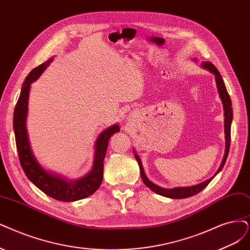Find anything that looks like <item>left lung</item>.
I'll return each instance as SVG.
<instances>
[{
  "label": "left lung",
  "instance_id": "left-lung-1",
  "mask_svg": "<svg viewBox=\"0 0 250 250\" xmlns=\"http://www.w3.org/2000/svg\"><path fill=\"white\" fill-rule=\"evenodd\" d=\"M195 62H197V60L195 59L193 60ZM201 67L203 69H205L207 71H209L210 73L213 74L215 76V82H216V87L218 90V95L219 98L223 102V105H224V114H225V138H226V149H225V155H224V159L221 161V164L219 166L218 170L216 171V173L214 174V176L221 171V169L224 168V166L226 164L227 158H228V154H229V144H230V125H232V120H233V108H232V101H230V98L228 94V90L226 87V84L224 82L223 77H221L220 73L218 72V70L215 68L214 64H212L210 62H203L201 63ZM134 155L135 158L139 164V167H140V173H141V177L142 180L144 182L145 186L147 188H149L152 191H154L155 193H158V195H161L163 197H167L170 199H184V198H189L191 196H195L197 195L198 192H200L201 190L204 189L209 182L214 178L211 177L205 181H203L199 184H196V186H192V187H186V188H161L159 186H156L153 182H151L148 177L146 176V174L144 172V168H143V165L141 162L140 156L137 154L136 150L133 149Z\"/></svg>",
  "mask_w": 250,
  "mask_h": 250
}]
</instances>
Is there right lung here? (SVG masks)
I'll return each mask as SVG.
<instances>
[{
    "label": "right lung",
    "mask_w": 250,
    "mask_h": 250,
    "mask_svg": "<svg viewBox=\"0 0 250 250\" xmlns=\"http://www.w3.org/2000/svg\"><path fill=\"white\" fill-rule=\"evenodd\" d=\"M51 62L52 58L32 70L23 82L13 114L15 142L21 168L26 177L47 196L62 202H74L91 196L101 186L109 139L114 133L119 132V125L117 124L111 125L99 135L95 143L92 168L84 176L75 180H69L61 175L46 171L32 150L26 130V117L31 84L40 77Z\"/></svg>",
    "instance_id": "add662e5"
}]
</instances>
